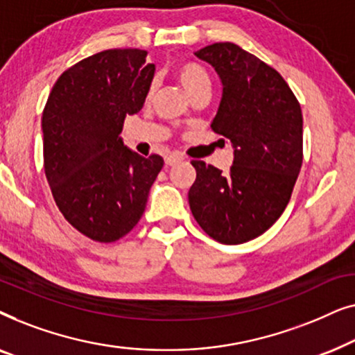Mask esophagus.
Here are the masks:
<instances>
[{
    "label": "esophagus",
    "instance_id": "34e87169",
    "mask_svg": "<svg viewBox=\"0 0 355 355\" xmlns=\"http://www.w3.org/2000/svg\"><path fill=\"white\" fill-rule=\"evenodd\" d=\"M184 157L181 153H169L166 158H164V163H166V166H174V164H178L179 162H182Z\"/></svg>",
    "mask_w": 355,
    "mask_h": 355
}]
</instances>
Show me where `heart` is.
<instances>
[{
  "label": "heart",
  "mask_w": 355,
  "mask_h": 355,
  "mask_svg": "<svg viewBox=\"0 0 355 355\" xmlns=\"http://www.w3.org/2000/svg\"><path fill=\"white\" fill-rule=\"evenodd\" d=\"M176 76L181 85L186 89V92L189 95H193L197 90L205 89L208 87L210 89V77L203 69L202 66L196 64V62H181L176 67ZM153 92V87L150 89V94Z\"/></svg>",
  "instance_id": "obj_1"
}]
</instances>
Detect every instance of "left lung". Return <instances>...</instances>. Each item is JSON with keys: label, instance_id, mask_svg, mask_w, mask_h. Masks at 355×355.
Wrapping results in <instances>:
<instances>
[{"label": "left lung", "instance_id": "obj_1", "mask_svg": "<svg viewBox=\"0 0 355 355\" xmlns=\"http://www.w3.org/2000/svg\"><path fill=\"white\" fill-rule=\"evenodd\" d=\"M220 76L223 94L211 129L231 140L230 171L192 162L189 205L203 231L221 244L252 241L275 225L302 166V111L278 71L234 43L196 51Z\"/></svg>", "mask_w": 355, "mask_h": 355}]
</instances>
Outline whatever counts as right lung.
I'll use <instances>...</instances> for the list:
<instances>
[{"label": "right lung", "mask_w": 355, "mask_h": 355, "mask_svg": "<svg viewBox=\"0 0 355 355\" xmlns=\"http://www.w3.org/2000/svg\"><path fill=\"white\" fill-rule=\"evenodd\" d=\"M155 76L147 51L105 50L62 72L43 110V162L53 198L82 234L114 242L142 218L159 155L125 147V116L142 110Z\"/></svg>", "instance_id": "right-lung-1"}]
</instances>
